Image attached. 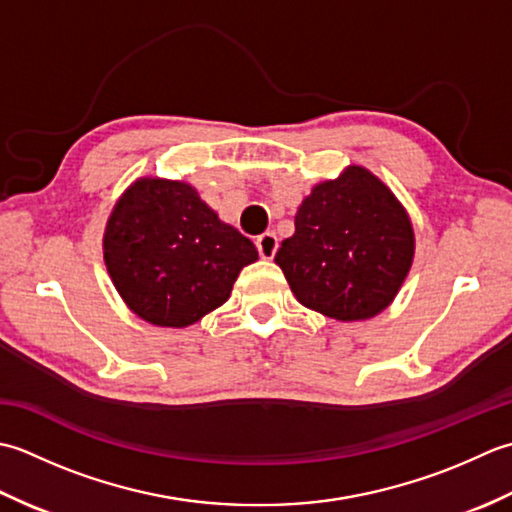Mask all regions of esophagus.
I'll return each instance as SVG.
<instances>
[{"label": "esophagus", "instance_id": "obj_1", "mask_svg": "<svg viewBox=\"0 0 512 512\" xmlns=\"http://www.w3.org/2000/svg\"><path fill=\"white\" fill-rule=\"evenodd\" d=\"M256 249H258L260 258H265V260L274 258V256H276V249H278V238H276V234H274V232L260 234V236L256 238Z\"/></svg>", "mask_w": 512, "mask_h": 512}]
</instances>
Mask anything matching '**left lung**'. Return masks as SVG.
<instances>
[{"mask_svg":"<svg viewBox=\"0 0 512 512\" xmlns=\"http://www.w3.org/2000/svg\"><path fill=\"white\" fill-rule=\"evenodd\" d=\"M294 225L274 260L300 305L353 322L378 316L398 296L415 256L413 223L373 172L349 165L311 187Z\"/></svg>","mask_w":512,"mask_h":512,"instance_id":"obj_1","label":"left lung"}]
</instances>
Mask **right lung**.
<instances>
[{
  "label": "right lung",
  "instance_id": "1",
  "mask_svg": "<svg viewBox=\"0 0 512 512\" xmlns=\"http://www.w3.org/2000/svg\"><path fill=\"white\" fill-rule=\"evenodd\" d=\"M103 260L132 314L183 329L223 305L258 252L190 183L143 176L112 207Z\"/></svg>",
  "mask_w": 512,
  "mask_h": 512
}]
</instances>
